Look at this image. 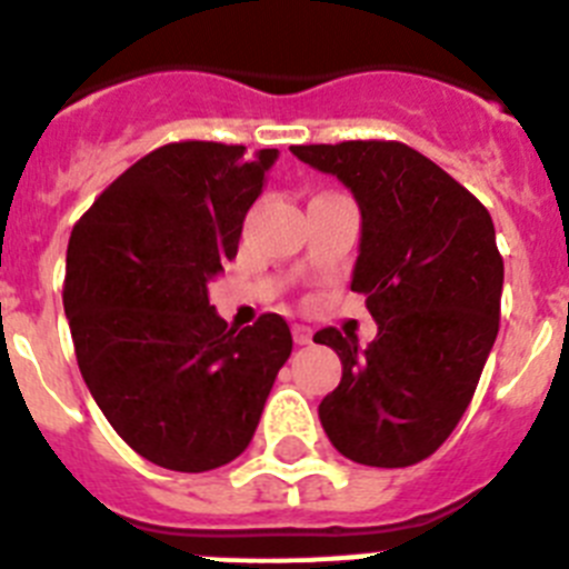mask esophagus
<instances>
[{
    "label": "esophagus",
    "instance_id": "34e87169",
    "mask_svg": "<svg viewBox=\"0 0 569 569\" xmlns=\"http://www.w3.org/2000/svg\"><path fill=\"white\" fill-rule=\"evenodd\" d=\"M293 339H296V345H310V339H313V330L305 328V325H293Z\"/></svg>",
    "mask_w": 569,
    "mask_h": 569
}]
</instances>
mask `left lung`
Listing matches in <instances>:
<instances>
[{
	"label": "left lung",
	"mask_w": 569,
	"mask_h": 569,
	"mask_svg": "<svg viewBox=\"0 0 569 569\" xmlns=\"http://www.w3.org/2000/svg\"><path fill=\"white\" fill-rule=\"evenodd\" d=\"M301 162L339 176L361 208L353 293L379 336L325 328L341 381L319 419L341 456L410 467L433 456L470 405L499 333L505 261L485 204L419 150L387 139L293 144Z\"/></svg>",
	"instance_id": "left-lung-1"
}]
</instances>
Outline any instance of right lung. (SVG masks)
I'll return each mask as SVG.
<instances>
[{
	"mask_svg": "<svg viewBox=\"0 0 569 569\" xmlns=\"http://www.w3.org/2000/svg\"><path fill=\"white\" fill-rule=\"evenodd\" d=\"M276 156L162 144L70 233L62 299L82 379L116 433L164 470H216L244 453L293 350L279 313L233 330L208 301Z\"/></svg>",
	"mask_w": 569,
	"mask_h": 569,
	"instance_id": "add662e5",
	"label": "right lung"
}]
</instances>
